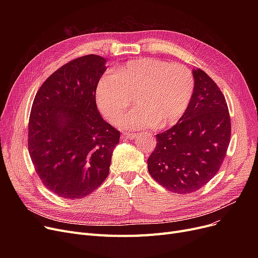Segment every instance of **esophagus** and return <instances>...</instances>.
I'll return each mask as SVG.
<instances>
[{"label":"esophagus","instance_id":"34e87169","mask_svg":"<svg viewBox=\"0 0 258 258\" xmlns=\"http://www.w3.org/2000/svg\"><path fill=\"white\" fill-rule=\"evenodd\" d=\"M135 138H136V134L125 133V134H122L121 135V140H133Z\"/></svg>","mask_w":258,"mask_h":258}]
</instances>
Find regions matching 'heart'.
<instances>
[{"label": "heart", "mask_w": 258, "mask_h": 258, "mask_svg": "<svg viewBox=\"0 0 258 258\" xmlns=\"http://www.w3.org/2000/svg\"><path fill=\"white\" fill-rule=\"evenodd\" d=\"M195 78L182 64L156 58H139L115 69L99 80L96 102L101 113L116 122L134 98L136 110L118 121L123 130L170 126L184 116L191 101Z\"/></svg>", "instance_id": "1"}]
</instances>
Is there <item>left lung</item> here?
<instances>
[{"instance_id": "left-lung-1", "label": "left lung", "mask_w": 258, "mask_h": 258, "mask_svg": "<svg viewBox=\"0 0 258 258\" xmlns=\"http://www.w3.org/2000/svg\"><path fill=\"white\" fill-rule=\"evenodd\" d=\"M195 90L184 116L157 135L147 159L152 178L170 192L186 195L206 185L219 171L231 136V122L220 88L201 69L192 70Z\"/></svg>"}]
</instances>
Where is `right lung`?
<instances>
[{
    "instance_id": "obj_1",
    "label": "right lung",
    "mask_w": 258,
    "mask_h": 258,
    "mask_svg": "<svg viewBox=\"0 0 258 258\" xmlns=\"http://www.w3.org/2000/svg\"><path fill=\"white\" fill-rule=\"evenodd\" d=\"M106 59L90 54L60 67L35 95L29 154L40 181L58 197L85 198L106 179L120 133L103 120L96 87Z\"/></svg>"
}]
</instances>
